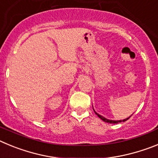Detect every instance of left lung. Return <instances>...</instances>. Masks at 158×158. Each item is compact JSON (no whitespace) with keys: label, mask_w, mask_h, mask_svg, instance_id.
<instances>
[{"label":"left lung","mask_w":158,"mask_h":158,"mask_svg":"<svg viewBox=\"0 0 158 158\" xmlns=\"http://www.w3.org/2000/svg\"><path fill=\"white\" fill-rule=\"evenodd\" d=\"M93 110H94V109H93ZM94 111H95V110H94ZM95 113H96V115H97V116H98L99 118H100V119H102V120L104 121V122H106V123H121V122H125V121L127 120L128 118H130V117H131V115H131V116H129V117H128V118H124V119H122V120H111V119H108V118H106L105 117H104V116H102V115H99L98 113L96 112V111H95Z\"/></svg>","instance_id":"8db88e82"}]
</instances>
